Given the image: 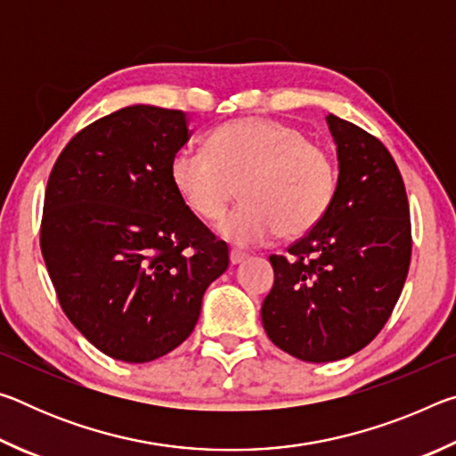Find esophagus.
Segmentation results:
<instances>
[{
    "label": "esophagus",
    "instance_id": "esophagus-1",
    "mask_svg": "<svg viewBox=\"0 0 456 456\" xmlns=\"http://www.w3.org/2000/svg\"><path fill=\"white\" fill-rule=\"evenodd\" d=\"M247 259V253H243V251H237V249H231V253H229V261L233 265H237V264H241V261H245Z\"/></svg>",
    "mask_w": 456,
    "mask_h": 456
}]
</instances>
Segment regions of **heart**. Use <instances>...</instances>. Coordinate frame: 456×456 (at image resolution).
Masks as SVG:
<instances>
[{
  "label": "heart",
  "mask_w": 456,
  "mask_h": 456,
  "mask_svg": "<svg viewBox=\"0 0 456 456\" xmlns=\"http://www.w3.org/2000/svg\"><path fill=\"white\" fill-rule=\"evenodd\" d=\"M175 191L203 221H217L239 187L241 205L219 223L235 245L281 233H310L334 203L331 154L297 128L272 118H241L207 136V152L181 149L171 160Z\"/></svg>",
  "instance_id": "heart-1"
}]
</instances>
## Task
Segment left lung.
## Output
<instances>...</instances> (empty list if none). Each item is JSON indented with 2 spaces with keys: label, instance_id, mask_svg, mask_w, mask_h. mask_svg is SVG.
I'll return each mask as SVG.
<instances>
[{
  "label": "left lung",
  "instance_id": "obj_1",
  "mask_svg": "<svg viewBox=\"0 0 456 456\" xmlns=\"http://www.w3.org/2000/svg\"><path fill=\"white\" fill-rule=\"evenodd\" d=\"M339 175L334 203L310 233L269 256L275 281L261 305L272 342L304 362L348 358L380 334L412 253L403 175L388 149L330 114Z\"/></svg>",
  "mask_w": 456,
  "mask_h": 456
}]
</instances>
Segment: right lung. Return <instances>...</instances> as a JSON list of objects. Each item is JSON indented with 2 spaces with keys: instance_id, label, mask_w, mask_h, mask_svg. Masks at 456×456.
Segmentation results:
<instances>
[{
  "instance_id": "right-lung-1",
  "label": "right lung",
  "mask_w": 456,
  "mask_h": 456,
  "mask_svg": "<svg viewBox=\"0 0 456 456\" xmlns=\"http://www.w3.org/2000/svg\"><path fill=\"white\" fill-rule=\"evenodd\" d=\"M189 136L183 110L126 106L82 128L50 173L45 267L68 320L114 360L144 364L181 346L229 267L225 241L173 187Z\"/></svg>"
}]
</instances>
